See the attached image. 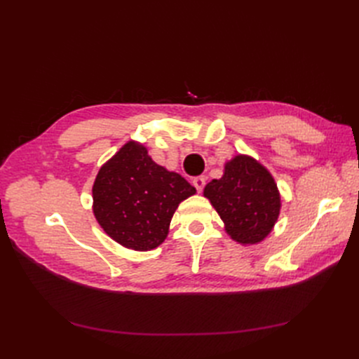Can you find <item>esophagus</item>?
Masks as SVG:
<instances>
[{
    "label": "esophagus",
    "instance_id": "34e87169",
    "mask_svg": "<svg viewBox=\"0 0 359 359\" xmlns=\"http://www.w3.org/2000/svg\"><path fill=\"white\" fill-rule=\"evenodd\" d=\"M193 186L196 187V190L201 193L202 190H203V187H205V177H194L193 178Z\"/></svg>",
    "mask_w": 359,
    "mask_h": 359
}]
</instances>
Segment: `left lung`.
<instances>
[{
  "mask_svg": "<svg viewBox=\"0 0 359 359\" xmlns=\"http://www.w3.org/2000/svg\"><path fill=\"white\" fill-rule=\"evenodd\" d=\"M203 194L235 241L256 244L271 232L280 212V194L269 172L253 158L238 156L224 175L206 184Z\"/></svg>",
  "mask_w": 359,
  "mask_h": 359,
  "instance_id": "left-lung-1",
  "label": "left lung"
}]
</instances>
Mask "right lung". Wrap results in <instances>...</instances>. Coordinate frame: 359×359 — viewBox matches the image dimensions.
<instances>
[{"label":"right lung","instance_id":"right-lung-1","mask_svg":"<svg viewBox=\"0 0 359 359\" xmlns=\"http://www.w3.org/2000/svg\"><path fill=\"white\" fill-rule=\"evenodd\" d=\"M194 193L180 173L158 166L142 145L128 142L97 173L94 215L112 240L144 252L165 241L180 202Z\"/></svg>","mask_w":359,"mask_h":359}]
</instances>
